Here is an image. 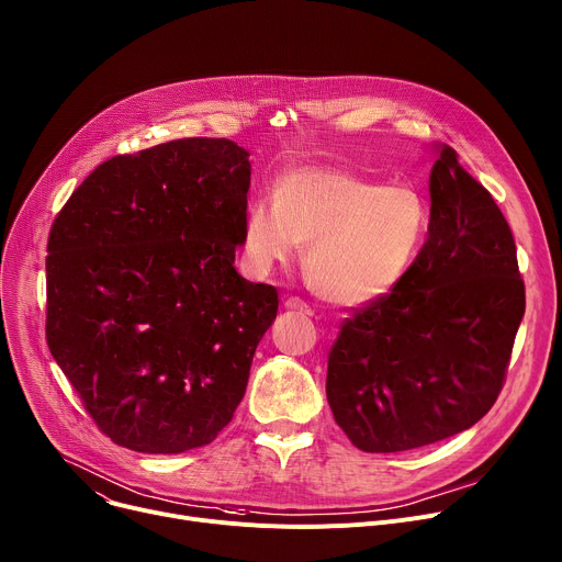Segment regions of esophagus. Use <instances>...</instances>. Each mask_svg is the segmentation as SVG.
I'll return each instance as SVG.
<instances>
[{"instance_id":"34e87169","label":"esophagus","mask_w":562,"mask_h":562,"mask_svg":"<svg viewBox=\"0 0 562 562\" xmlns=\"http://www.w3.org/2000/svg\"><path fill=\"white\" fill-rule=\"evenodd\" d=\"M284 307H286L289 312H295V314H303V316H314V310H312L307 303H303L301 297H286V301H284Z\"/></svg>"}]
</instances>
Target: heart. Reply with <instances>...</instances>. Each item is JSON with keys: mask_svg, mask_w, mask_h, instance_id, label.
<instances>
[{"mask_svg": "<svg viewBox=\"0 0 562 562\" xmlns=\"http://www.w3.org/2000/svg\"><path fill=\"white\" fill-rule=\"evenodd\" d=\"M429 233V205L411 184H375L352 171L295 167L273 196L244 216V250L257 273L289 265L307 244L305 273L334 305L389 295L414 267Z\"/></svg>", "mask_w": 562, "mask_h": 562, "instance_id": "b5f03b06", "label": "heart"}]
</instances>
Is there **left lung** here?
I'll return each mask as SVG.
<instances>
[{
    "label": "left lung",
    "instance_id": "8db88e82",
    "mask_svg": "<svg viewBox=\"0 0 562 562\" xmlns=\"http://www.w3.org/2000/svg\"><path fill=\"white\" fill-rule=\"evenodd\" d=\"M429 233L404 280L344 323L327 402L355 447L391 454L450 438L495 404L525 316V282L497 203L434 144Z\"/></svg>",
    "mask_w": 562,
    "mask_h": 562
}]
</instances>
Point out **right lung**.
Segmentation results:
<instances>
[{"instance_id": "1", "label": "right lung", "mask_w": 562, "mask_h": 562, "mask_svg": "<svg viewBox=\"0 0 562 562\" xmlns=\"http://www.w3.org/2000/svg\"><path fill=\"white\" fill-rule=\"evenodd\" d=\"M248 151L187 137L99 165L47 244V344L112 442L203 447L233 420L278 291L235 269Z\"/></svg>"}]
</instances>
